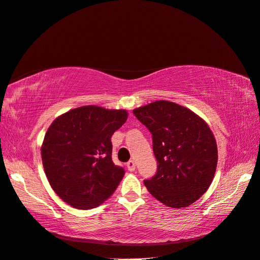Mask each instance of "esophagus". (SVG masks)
<instances>
[{"label":"esophagus","instance_id":"34e87169","mask_svg":"<svg viewBox=\"0 0 260 260\" xmlns=\"http://www.w3.org/2000/svg\"><path fill=\"white\" fill-rule=\"evenodd\" d=\"M126 167H127V169H128L129 171H134V170H135V167H136L135 161H134V160H129L127 164H126Z\"/></svg>","mask_w":260,"mask_h":260}]
</instances>
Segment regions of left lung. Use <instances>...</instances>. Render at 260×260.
<instances>
[{
    "instance_id": "left-lung-1",
    "label": "left lung",
    "mask_w": 260,
    "mask_h": 260,
    "mask_svg": "<svg viewBox=\"0 0 260 260\" xmlns=\"http://www.w3.org/2000/svg\"><path fill=\"white\" fill-rule=\"evenodd\" d=\"M151 133L157 172L144 183L171 208H185L202 197L214 178L217 147L210 127L189 109L156 101L133 111Z\"/></svg>"
}]
</instances>
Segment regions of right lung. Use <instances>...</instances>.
<instances>
[{"instance_id": "add662e5", "label": "right lung", "mask_w": 260, "mask_h": 260, "mask_svg": "<svg viewBox=\"0 0 260 260\" xmlns=\"http://www.w3.org/2000/svg\"><path fill=\"white\" fill-rule=\"evenodd\" d=\"M126 119L124 110L88 105L52 122L42 160L51 188L66 203L89 210L114 193L125 170L112 160L111 137Z\"/></svg>"}]
</instances>
